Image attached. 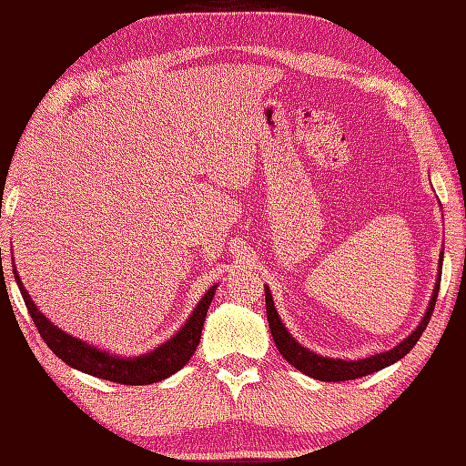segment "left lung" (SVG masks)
Returning <instances> with one entry per match:
<instances>
[{
  "label": "left lung",
  "instance_id": "obj_1",
  "mask_svg": "<svg viewBox=\"0 0 466 466\" xmlns=\"http://www.w3.org/2000/svg\"><path fill=\"white\" fill-rule=\"evenodd\" d=\"M442 262V252H441V260ZM441 274H442V266H439V279L437 284H434L432 290V299L429 302V309L424 312L422 320L419 322L417 329L412 330L410 336H407L402 342H399L394 349L369 356V359H360V360H340V359H326V356H320L312 352L310 349H304L300 342L294 340V336H290V332L286 330V326L282 324L279 312L274 309V300L268 286H264L266 292V316H268V324H270V332L276 349L289 360L296 370H300L304 374L312 376L316 380H324V382H342V380H354L360 379V376L372 374L376 370H382L386 366L394 364L397 360H400L404 354H409L412 350V346L419 342L420 334L427 330V324L432 316L434 304H437V296H439V289H441Z\"/></svg>",
  "mask_w": 466,
  "mask_h": 466
}]
</instances>
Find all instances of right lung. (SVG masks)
<instances>
[{
  "instance_id": "add662e5",
  "label": "right lung",
  "mask_w": 466,
  "mask_h": 466,
  "mask_svg": "<svg viewBox=\"0 0 466 466\" xmlns=\"http://www.w3.org/2000/svg\"><path fill=\"white\" fill-rule=\"evenodd\" d=\"M14 276L19 286V292L24 296L27 312L32 314L39 336H42L44 342L49 346V350H52L57 359H62L66 364H69L76 370L96 376V379L120 382V384H132V386L160 382L167 379V376H172L174 372L180 370L182 366H186V362L192 359L198 342H200L206 314H208V309H210V302L218 289L214 284L212 289L202 296L200 302H198L196 309L192 310L190 319L186 320V324L172 336L170 340L156 346V349L150 352L126 359V356H117V354L106 352L102 349H96V346L76 339V336L64 332L62 329H57V326L49 319H46L42 310L34 304L32 296L27 294L25 286L22 284V280H19L15 266H14Z\"/></svg>"
}]
</instances>
